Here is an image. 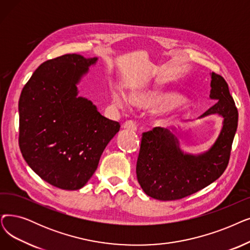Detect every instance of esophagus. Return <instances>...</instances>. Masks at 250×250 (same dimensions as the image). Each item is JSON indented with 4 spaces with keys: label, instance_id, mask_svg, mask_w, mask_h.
Wrapping results in <instances>:
<instances>
[{
    "label": "esophagus",
    "instance_id": "esophagus-1",
    "mask_svg": "<svg viewBox=\"0 0 250 250\" xmlns=\"http://www.w3.org/2000/svg\"><path fill=\"white\" fill-rule=\"evenodd\" d=\"M123 127L126 129H131V131H136L137 129V124L133 121H126L123 124Z\"/></svg>",
    "mask_w": 250,
    "mask_h": 250
}]
</instances>
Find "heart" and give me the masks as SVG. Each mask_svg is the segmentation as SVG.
Segmentation results:
<instances>
[{"mask_svg":"<svg viewBox=\"0 0 250 250\" xmlns=\"http://www.w3.org/2000/svg\"><path fill=\"white\" fill-rule=\"evenodd\" d=\"M133 100L134 103L141 108H145V109L157 108V109H161L165 112H169L183 102V99L178 95L154 90H143L137 92L133 96ZM113 101L124 109H127L131 105V101L128 100L127 97L116 92L113 93Z\"/></svg>","mask_w":250,"mask_h":250,"instance_id":"b5f03b06","label":"heart"}]
</instances>
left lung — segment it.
<instances>
[{"mask_svg": "<svg viewBox=\"0 0 250 250\" xmlns=\"http://www.w3.org/2000/svg\"><path fill=\"white\" fill-rule=\"evenodd\" d=\"M211 99L216 102L200 117L218 113L223 128L205 153H183L179 141L169 129L156 126L142 134L137 160V179L148 196L162 201L178 200L210 185L229 164L238 125V110L229 85L220 74L211 73Z\"/></svg>", "mask_w": 250, "mask_h": 250, "instance_id": "left-lung-1", "label": "left lung"}]
</instances>
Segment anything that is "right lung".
<instances>
[{"instance_id":"right-lung-1","label":"right lung","mask_w":250,"mask_h":250,"mask_svg":"<svg viewBox=\"0 0 250 250\" xmlns=\"http://www.w3.org/2000/svg\"><path fill=\"white\" fill-rule=\"evenodd\" d=\"M97 58L66 54L41 64L19 99V147L30 168L50 185L79 190L94 175L119 131L77 83Z\"/></svg>"}]
</instances>
